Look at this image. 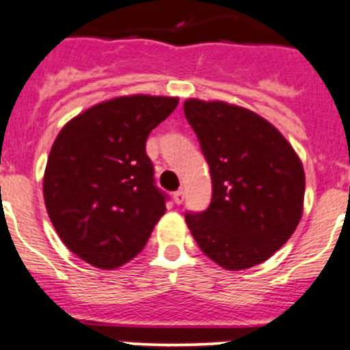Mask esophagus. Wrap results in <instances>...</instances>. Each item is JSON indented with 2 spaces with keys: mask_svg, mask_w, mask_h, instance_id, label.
<instances>
[{
  "mask_svg": "<svg viewBox=\"0 0 350 350\" xmlns=\"http://www.w3.org/2000/svg\"><path fill=\"white\" fill-rule=\"evenodd\" d=\"M172 198H174V202L176 204H183V202H185V191L183 190H178V191H174V195H172Z\"/></svg>",
  "mask_w": 350,
  "mask_h": 350,
  "instance_id": "34e87169",
  "label": "esophagus"
}]
</instances>
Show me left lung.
<instances>
[{
  "label": "left lung",
  "instance_id": "1",
  "mask_svg": "<svg viewBox=\"0 0 350 350\" xmlns=\"http://www.w3.org/2000/svg\"><path fill=\"white\" fill-rule=\"evenodd\" d=\"M185 116L208 164L212 200L185 219L198 247L230 271L269 259L302 215L299 157L266 119L223 101L188 100Z\"/></svg>",
  "mask_w": 350,
  "mask_h": 350
}]
</instances>
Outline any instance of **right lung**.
Segmentation results:
<instances>
[{
  "label": "right lung",
  "mask_w": 350,
  "mask_h": 350,
  "mask_svg": "<svg viewBox=\"0 0 350 350\" xmlns=\"http://www.w3.org/2000/svg\"><path fill=\"white\" fill-rule=\"evenodd\" d=\"M178 98L120 96L65 124L44 171V204L67 249L93 266L116 269L138 256L167 193L155 185L146 138Z\"/></svg>",
  "instance_id": "obj_1"
}]
</instances>
